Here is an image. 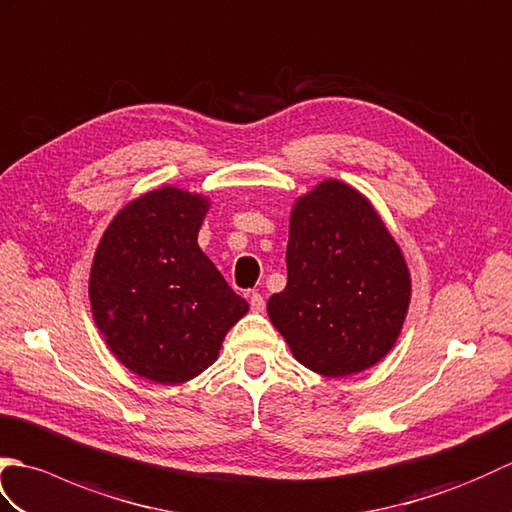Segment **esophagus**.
<instances>
[{"mask_svg":"<svg viewBox=\"0 0 512 512\" xmlns=\"http://www.w3.org/2000/svg\"><path fill=\"white\" fill-rule=\"evenodd\" d=\"M249 306H252L254 313H263L265 311V298L260 293L249 295Z\"/></svg>","mask_w":512,"mask_h":512,"instance_id":"34e87169","label":"esophagus"}]
</instances>
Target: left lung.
I'll return each mask as SVG.
<instances>
[{
  "label": "left lung",
  "mask_w": 512,
  "mask_h": 512,
  "mask_svg": "<svg viewBox=\"0 0 512 512\" xmlns=\"http://www.w3.org/2000/svg\"><path fill=\"white\" fill-rule=\"evenodd\" d=\"M410 269L359 190L326 179L291 210L287 287L267 302L293 357L322 377L379 363L401 335Z\"/></svg>",
  "instance_id": "8db88e82"
}]
</instances>
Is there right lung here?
<instances>
[{"label": "right lung", "instance_id": "obj_1", "mask_svg": "<svg viewBox=\"0 0 512 512\" xmlns=\"http://www.w3.org/2000/svg\"><path fill=\"white\" fill-rule=\"evenodd\" d=\"M208 208L203 195L162 186L129 201L96 247L94 322L113 357L138 377L164 385L195 379L249 311L197 243Z\"/></svg>", "mask_w": 512, "mask_h": 512}]
</instances>
